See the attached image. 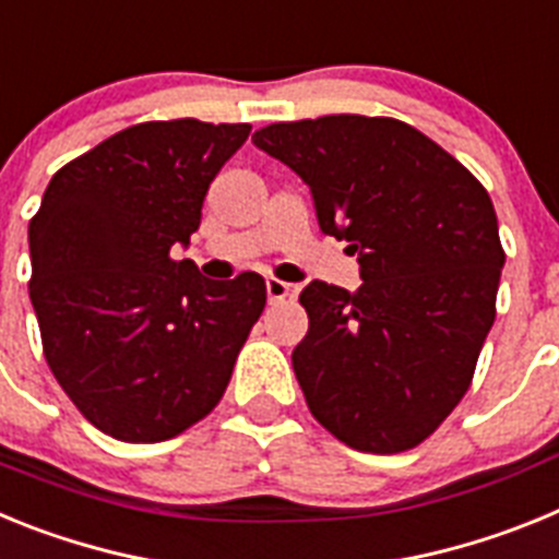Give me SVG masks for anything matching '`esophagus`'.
Masks as SVG:
<instances>
[{
    "label": "esophagus",
    "instance_id": "obj_1",
    "mask_svg": "<svg viewBox=\"0 0 559 559\" xmlns=\"http://www.w3.org/2000/svg\"><path fill=\"white\" fill-rule=\"evenodd\" d=\"M265 294H269L271 305H280L294 296V285H288V283H283V280H274V276H271V280H265Z\"/></svg>",
    "mask_w": 559,
    "mask_h": 559
}]
</instances>
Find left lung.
Instances as JSON below:
<instances>
[{"label": "left lung", "instance_id": "1", "mask_svg": "<svg viewBox=\"0 0 559 559\" xmlns=\"http://www.w3.org/2000/svg\"><path fill=\"white\" fill-rule=\"evenodd\" d=\"M310 187L324 235L358 254L360 285L313 280L290 360L308 408L364 453H400L459 406L496 322L503 269L481 181L392 117L330 114L251 136Z\"/></svg>", "mask_w": 559, "mask_h": 559}]
</instances>
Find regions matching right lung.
Wrapping results in <instances>:
<instances>
[{
    "mask_svg": "<svg viewBox=\"0 0 559 559\" xmlns=\"http://www.w3.org/2000/svg\"><path fill=\"white\" fill-rule=\"evenodd\" d=\"M246 122H140L52 176L29 221V302L78 412L122 442H165L218 406L265 308L254 271L212 283L173 260Z\"/></svg>",
    "mask_w": 559,
    "mask_h": 559,
    "instance_id": "1",
    "label": "right lung"
}]
</instances>
